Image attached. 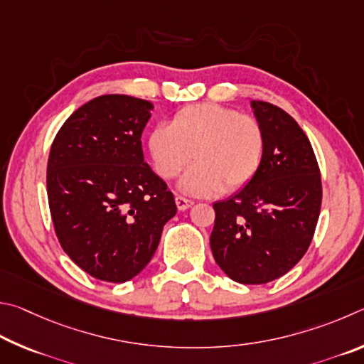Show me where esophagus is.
Wrapping results in <instances>:
<instances>
[{"label": "esophagus", "mask_w": 364, "mask_h": 364, "mask_svg": "<svg viewBox=\"0 0 364 364\" xmlns=\"http://www.w3.org/2000/svg\"><path fill=\"white\" fill-rule=\"evenodd\" d=\"M176 205H177V209H178V211H186V209H188V208H192V206H193V201H192V200H188V198H186V196L177 195V196H176Z\"/></svg>", "instance_id": "esophagus-1"}]
</instances>
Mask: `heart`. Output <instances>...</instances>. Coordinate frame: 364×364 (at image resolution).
I'll return each mask as SVG.
<instances>
[{
  "instance_id": "heart-1",
  "label": "heart",
  "mask_w": 364,
  "mask_h": 364,
  "mask_svg": "<svg viewBox=\"0 0 364 364\" xmlns=\"http://www.w3.org/2000/svg\"><path fill=\"white\" fill-rule=\"evenodd\" d=\"M264 149V131L256 118L214 102L183 107L169 126L158 124L149 136L153 166L163 178H174L195 159L178 182V188L192 196L243 188L257 174Z\"/></svg>"
}]
</instances>
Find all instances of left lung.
<instances>
[{"mask_svg":"<svg viewBox=\"0 0 364 364\" xmlns=\"http://www.w3.org/2000/svg\"><path fill=\"white\" fill-rule=\"evenodd\" d=\"M265 137L257 174L214 203L209 238L214 260L241 284H264L288 273L307 252L321 208V176L309 137L296 119L252 100Z\"/></svg>","mask_w":364,"mask_h":364,"instance_id":"1","label":"left lung"}]
</instances>
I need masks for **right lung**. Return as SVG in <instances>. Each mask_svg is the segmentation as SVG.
Instances as JSON below:
<instances>
[{"label": "right lung", "instance_id": "add662e5", "mask_svg": "<svg viewBox=\"0 0 364 364\" xmlns=\"http://www.w3.org/2000/svg\"><path fill=\"white\" fill-rule=\"evenodd\" d=\"M153 104L123 94L89 100L57 132L48 159V200L62 250L89 275L124 283L155 254L177 206L144 161Z\"/></svg>", "mask_w": 364, "mask_h": 364}]
</instances>
